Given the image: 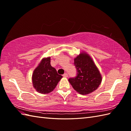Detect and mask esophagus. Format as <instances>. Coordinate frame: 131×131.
<instances>
[{"label": "esophagus", "instance_id": "esophagus-1", "mask_svg": "<svg viewBox=\"0 0 131 131\" xmlns=\"http://www.w3.org/2000/svg\"><path fill=\"white\" fill-rule=\"evenodd\" d=\"M63 77H66V78L68 77V74H67V73H65V74H63Z\"/></svg>", "mask_w": 131, "mask_h": 131}]
</instances>
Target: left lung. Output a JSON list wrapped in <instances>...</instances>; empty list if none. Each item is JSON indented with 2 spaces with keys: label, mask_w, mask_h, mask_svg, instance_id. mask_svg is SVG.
<instances>
[{
  "label": "left lung",
  "mask_w": 131,
  "mask_h": 131,
  "mask_svg": "<svg viewBox=\"0 0 131 131\" xmlns=\"http://www.w3.org/2000/svg\"><path fill=\"white\" fill-rule=\"evenodd\" d=\"M74 65L77 76L69 79L74 90L83 95L95 91L101 83L102 77L91 57L81 53L74 59Z\"/></svg>",
  "instance_id": "1"
}]
</instances>
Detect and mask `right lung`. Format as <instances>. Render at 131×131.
<instances>
[{
	"mask_svg": "<svg viewBox=\"0 0 131 131\" xmlns=\"http://www.w3.org/2000/svg\"><path fill=\"white\" fill-rule=\"evenodd\" d=\"M50 57L42 59L32 75L33 87L41 94H48L56 88L62 76L52 67Z\"/></svg>",
	"mask_w": 131,
	"mask_h": 131,
	"instance_id": "obj_1",
	"label": "right lung"
}]
</instances>
